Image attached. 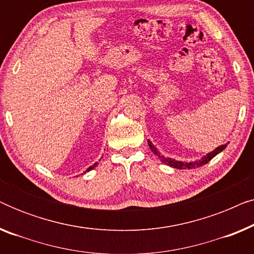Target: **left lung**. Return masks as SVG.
I'll return each instance as SVG.
<instances>
[{
  "label": "left lung",
  "mask_w": 254,
  "mask_h": 254,
  "mask_svg": "<svg viewBox=\"0 0 254 254\" xmlns=\"http://www.w3.org/2000/svg\"><path fill=\"white\" fill-rule=\"evenodd\" d=\"M229 143V142H228ZM228 143L225 144H222L220 147L215 148L213 151L208 152L204 156H202L200 159H196V161H192V162H182V161H176L175 158H171V157H165V156H163L161 152L158 151V149L155 147L154 144H152V142L150 140H148V144L149 147H150L151 151L154 152V154L157 156V157L161 159L162 163H164V164L171 166V168H175V169H179V170H185V169H195V168H200V166H202L204 164H207L208 162L210 161V159H213L215 156L220 154L221 151H223L225 148H227Z\"/></svg>",
  "instance_id": "obj_1"
}]
</instances>
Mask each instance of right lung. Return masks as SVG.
Wrapping results in <instances>:
<instances>
[{"mask_svg": "<svg viewBox=\"0 0 254 254\" xmlns=\"http://www.w3.org/2000/svg\"><path fill=\"white\" fill-rule=\"evenodd\" d=\"M97 164H98V163H97V162H96V163H95V164H93V165H91V166H89V168H88V169H86V170H85V171H84V173H85V172H89V171H91V170H92V169H95V168H96V166H97Z\"/></svg>", "mask_w": 254, "mask_h": 254, "instance_id": "right-lung-1", "label": "right lung"}]
</instances>
